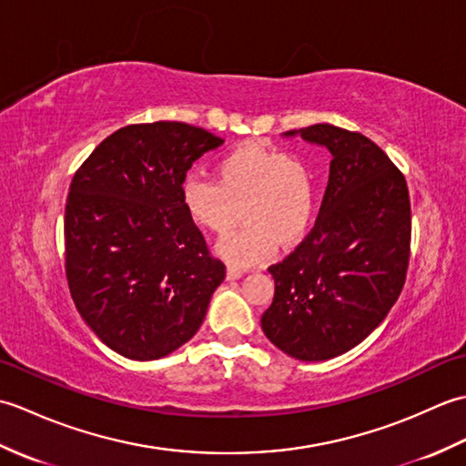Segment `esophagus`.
Instances as JSON below:
<instances>
[{"label": "esophagus", "mask_w": 466, "mask_h": 466, "mask_svg": "<svg viewBox=\"0 0 466 466\" xmlns=\"http://www.w3.org/2000/svg\"><path fill=\"white\" fill-rule=\"evenodd\" d=\"M228 279L230 280H236V279H240V276L244 274V270L240 268V266H236V264H228Z\"/></svg>", "instance_id": "1"}]
</instances>
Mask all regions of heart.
Instances as JSON below:
<instances>
[{
	"instance_id": "1",
	"label": "heart",
	"mask_w": 466,
	"mask_h": 466,
	"mask_svg": "<svg viewBox=\"0 0 466 466\" xmlns=\"http://www.w3.org/2000/svg\"><path fill=\"white\" fill-rule=\"evenodd\" d=\"M187 218L202 230L224 236L220 244L234 264L250 266L270 258L280 246L299 244L312 224L316 182L302 157L260 144H242L216 162V180L187 176L180 187Z\"/></svg>"
}]
</instances>
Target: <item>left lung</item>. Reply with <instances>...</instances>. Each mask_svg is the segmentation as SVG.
Wrapping results in <instances>:
<instances>
[{"instance_id":"8db88e82","label":"left lung","mask_w":466,"mask_h":466,"mask_svg":"<svg viewBox=\"0 0 466 466\" xmlns=\"http://www.w3.org/2000/svg\"><path fill=\"white\" fill-rule=\"evenodd\" d=\"M299 134L330 150L329 186L309 236L268 268L274 299L260 322L282 352L312 362L354 349L390 312L407 280L412 220L404 174L372 140L330 124Z\"/></svg>"}]
</instances>
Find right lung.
<instances>
[{
    "mask_svg": "<svg viewBox=\"0 0 466 466\" xmlns=\"http://www.w3.org/2000/svg\"><path fill=\"white\" fill-rule=\"evenodd\" d=\"M222 144L184 122L132 124L77 167L66 200V276L97 339L134 360H156L200 329L226 276L187 218L180 187Z\"/></svg>",
    "mask_w": 466,
    "mask_h": 466,
    "instance_id": "obj_1",
    "label": "right lung"
}]
</instances>
